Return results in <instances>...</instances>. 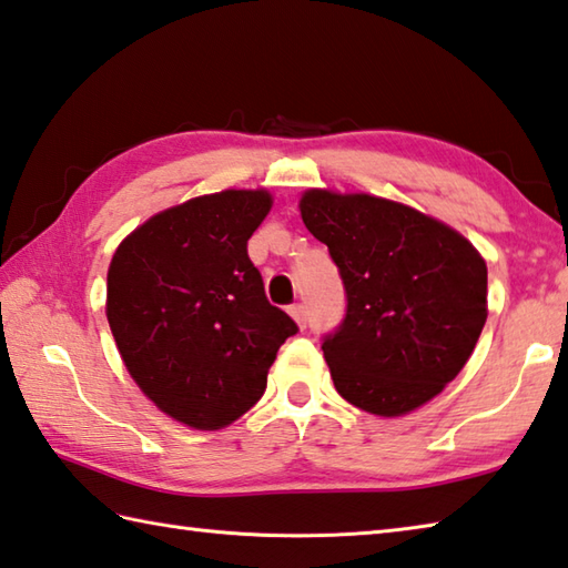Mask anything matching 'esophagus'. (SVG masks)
Segmentation results:
<instances>
[{"instance_id":"1","label":"esophagus","mask_w":568,"mask_h":568,"mask_svg":"<svg viewBox=\"0 0 568 568\" xmlns=\"http://www.w3.org/2000/svg\"><path fill=\"white\" fill-rule=\"evenodd\" d=\"M287 313H291V317H293L295 323L301 325V327H305V325H307V311H305V305L295 303V305H291V311H287Z\"/></svg>"}]
</instances>
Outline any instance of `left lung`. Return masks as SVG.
Wrapping results in <instances>:
<instances>
[{
	"mask_svg": "<svg viewBox=\"0 0 568 568\" xmlns=\"http://www.w3.org/2000/svg\"><path fill=\"white\" fill-rule=\"evenodd\" d=\"M305 229L343 275L347 313L323 353L335 389L377 417L437 397L487 323V263L452 225L369 193L307 189Z\"/></svg>",
	"mask_w": 568,
	"mask_h": 568,
	"instance_id": "1",
	"label": "left lung"
}]
</instances>
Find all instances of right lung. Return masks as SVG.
<instances>
[{"label": "right lung", "instance_id": "add662e5", "mask_svg": "<svg viewBox=\"0 0 568 568\" xmlns=\"http://www.w3.org/2000/svg\"><path fill=\"white\" fill-rule=\"evenodd\" d=\"M273 209L265 189H225L151 215L119 243L106 317L119 355L163 415L201 432L261 399L277 347L297 333L267 303L248 239Z\"/></svg>", "mask_w": 568, "mask_h": 568}]
</instances>
